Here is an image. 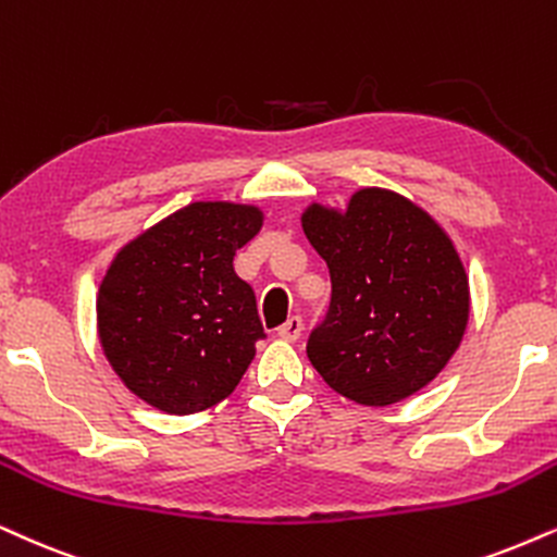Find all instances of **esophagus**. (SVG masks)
I'll return each instance as SVG.
<instances>
[{"instance_id": "34e87169", "label": "esophagus", "mask_w": 557, "mask_h": 557, "mask_svg": "<svg viewBox=\"0 0 557 557\" xmlns=\"http://www.w3.org/2000/svg\"><path fill=\"white\" fill-rule=\"evenodd\" d=\"M300 331H302V319L300 315H290L283 326H277V336L285 342H295L300 336Z\"/></svg>"}]
</instances>
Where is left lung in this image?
Wrapping results in <instances>:
<instances>
[{"label": "left lung", "mask_w": 557, "mask_h": 557, "mask_svg": "<svg viewBox=\"0 0 557 557\" xmlns=\"http://www.w3.org/2000/svg\"><path fill=\"white\" fill-rule=\"evenodd\" d=\"M300 221L331 274L329 313L306 347L329 388L391 406L432 383L470 315L466 267L440 223L380 187L351 195L347 210L313 202Z\"/></svg>", "instance_id": "left-lung-1"}]
</instances>
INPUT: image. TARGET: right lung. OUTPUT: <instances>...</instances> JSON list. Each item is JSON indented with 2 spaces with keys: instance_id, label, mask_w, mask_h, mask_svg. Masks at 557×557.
Listing matches in <instances>:
<instances>
[{
  "instance_id": "obj_1",
  "label": "right lung",
  "mask_w": 557,
  "mask_h": 557,
  "mask_svg": "<svg viewBox=\"0 0 557 557\" xmlns=\"http://www.w3.org/2000/svg\"><path fill=\"white\" fill-rule=\"evenodd\" d=\"M262 210L193 202L125 244L97 293L104 357L159 411H206L234 393L264 339L257 298L234 257Z\"/></svg>"
}]
</instances>
